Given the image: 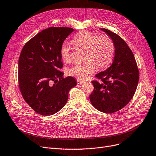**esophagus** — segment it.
Returning <instances> with one entry per match:
<instances>
[{"mask_svg":"<svg viewBox=\"0 0 156 156\" xmlns=\"http://www.w3.org/2000/svg\"><path fill=\"white\" fill-rule=\"evenodd\" d=\"M83 80H77V82H78V84H81V83H83Z\"/></svg>","mask_w":156,"mask_h":156,"instance_id":"esophagus-1","label":"esophagus"}]
</instances>
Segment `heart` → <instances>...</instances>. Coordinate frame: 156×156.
Returning <instances> with one entry per match:
<instances>
[{"label":"heart","mask_w":156,"mask_h":156,"mask_svg":"<svg viewBox=\"0 0 156 156\" xmlns=\"http://www.w3.org/2000/svg\"><path fill=\"white\" fill-rule=\"evenodd\" d=\"M73 42L80 48L86 49L84 61L75 63L69 69L68 73L78 80H85L93 74L96 69L106 67L112 61L114 54V44L107 35L98 36L96 33L87 31L80 32L73 38ZM60 56L66 61L71 58V51L67 43L60 48Z\"/></svg>","instance_id":"obj_1"}]
</instances>
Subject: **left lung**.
<instances>
[{"label": "left lung", "instance_id": "left-lung-1", "mask_svg": "<svg viewBox=\"0 0 156 156\" xmlns=\"http://www.w3.org/2000/svg\"><path fill=\"white\" fill-rule=\"evenodd\" d=\"M114 44V57L111 66L96 74L101 82L93 81L94 90L89 99L97 110L104 113L118 111L133 98L139 82V71L133 53L117 34L101 28Z\"/></svg>", "mask_w": 156, "mask_h": 156}]
</instances>
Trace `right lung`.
Here are the masks:
<instances>
[{
	"label": "right lung",
	"mask_w": 156,
	"mask_h": 156,
	"mask_svg": "<svg viewBox=\"0 0 156 156\" xmlns=\"http://www.w3.org/2000/svg\"><path fill=\"white\" fill-rule=\"evenodd\" d=\"M70 27L42 30L23 48L19 60V83L24 100L36 112L53 115L67 103L69 91L77 85L72 76L63 78L60 48L73 32Z\"/></svg>",
	"instance_id": "1"
}]
</instances>
